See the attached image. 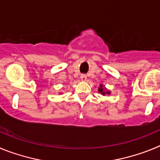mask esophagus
I'll list each match as a JSON object with an SVG mask.
<instances>
[{"label": "esophagus", "mask_w": 160, "mask_h": 160, "mask_svg": "<svg viewBox=\"0 0 160 160\" xmlns=\"http://www.w3.org/2000/svg\"><path fill=\"white\" fill-rule=\"evenodd\" d=\"M80 78H81L82 81H83V82L86 81V80H87V75H86V74H82L81 77H80Z\"/></svg>", "instance_id": "esophagus-1"}]
</instances>
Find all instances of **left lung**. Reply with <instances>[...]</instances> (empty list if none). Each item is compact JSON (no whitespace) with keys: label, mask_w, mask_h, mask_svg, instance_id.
Instances as JSON below:
<instances>
[{"label":"left lung","mask_w":160,"mask_h":160,"mask_svg":"<svg viewBox=\"0 0 160 160\" xmlns=\"http://www.w3.org/2000/svg\"><path fill=\"white\" fill-rule=\"evenodd\" d=\"M98 92L101 93L103 96L106 95V94H111V91L109 90H107L105 87V86H103L102 84H101L98 87Z\"/></svg>","instance_id":"1"}]
</instances>
